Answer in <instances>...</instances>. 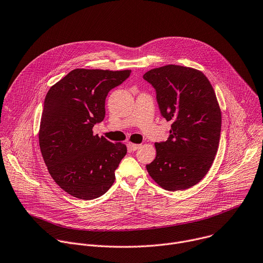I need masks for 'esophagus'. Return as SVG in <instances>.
<instances>
[{
	"mask_svg": "<svg viewBox=\"0 0 263 263\" xmlns=\"http://www.w3.org/2000/svg\"><path fill=\"white\" fill-rule=\"evenodd\" d=\"M127 146H128V148H129L130 150H133V151H136V150H138V149L141 147V145H139V144H134V143H128Z\"/></svg>",
	"mask_w": 263,
	"mask_h": 263,
	"instance_id": "esophagus-1",
	"label": "esophagus"
}]
</instances>
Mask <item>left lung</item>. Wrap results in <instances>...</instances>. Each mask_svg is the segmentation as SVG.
<instances>
[{"instance_id": "8db88e82", "label": "left lung", "mask_w": 263, "mask_h": 263, "mask_svg": "<svg viewBox=\"0 0 263 263\" xmlns=\"http://www.w3.org/2000/svg\"><path fill=\"white\" fill-rule=\"evenodd\" d=\"M143 79L155 89L162 116L172 122L168 140L155 143L147 171L167 191L190 189L206 175L218 151L222 115L215 90L201 71L180 65L151 69Z\"/></svg>"}]
</instances>
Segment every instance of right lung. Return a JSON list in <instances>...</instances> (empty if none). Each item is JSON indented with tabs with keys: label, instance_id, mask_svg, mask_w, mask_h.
I'll list each match as a JSON object with an SVG mask.
<instances>
[{
	"label": "right lung",
	"instance_id": "add662e5",
	"mask_svg": "<svg viewBox=\"0 0 263 263\" xmlns=\"http://www.w3.org/2000/svg\"><path fill=\"white\" fill-rule=\"evenodd\" d=\"M130 72L73 69L45 96L39 129L41 154L52 179L76 198H98L115 181L126 146L94 136L92 128L104 119L108 93Z\"/></svg>",
	"mask_w": 263,
	"mask_h": 263
}]
</instances>
